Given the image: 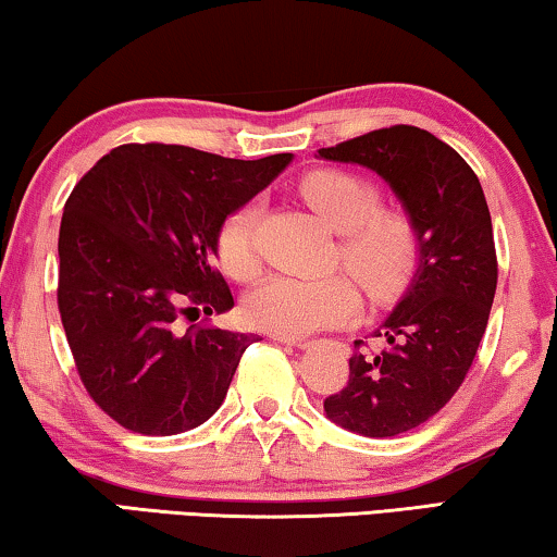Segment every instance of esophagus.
Returning <instances> with one entry per match:
<instances>
[{
    "instance_id": "obj_1",
    "label": "esophagus",
    "mask_w": 557,
    "mask_h": 557,
    "mask_svg": "<svg viewBox=\"0 0 557 557\" xmlns=\"http://www.w3.org/2000/svg\"><path fill=\"white\" fill-rule=\"evenodd\" d=\"M272 341L285 343V346H295V348H308L310 346L308 338H285V335H272Z\"/></svg>"
}]
</instances>
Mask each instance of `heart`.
I'll return each mask as SVG.
<instances>
[{
	"label": "heart",
	"instance_id": "1",
	"mask_svg": "<svg viewBox=\"0 0 557 557\" xmlns=\"http://www.w3.org/2000/svg\"><path fill=\"white\" fill-rule=\"evenodd\" d=\"M300 197L341 234L338 260L375 297L398 293L417 262V230L401 209L381 207L371 178L343 169H318L302 176ZM255 201L242 203L216 234V260L234 280H252L257 257ZM360 308L358 289L346 275L293 277L272 275L245 297L242 312L257 331L300 338L320 327L341 325Z\"/></svg>",
	"mask_w": 557,
	"mask_h": 557
}]
</instances>
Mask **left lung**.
<instances>
[{
  "label": "left lung",
  "mask_w": 557,
  "mask_h": 557,
  "mask_svg": "<svg viewBox=\"0 0 557 557\" xmlns=\"http://www.w3.org/2000/svg\"><path fill=\"white\" fill-rule=\"evenodd\" d=\"M320 159L358 163L391 186L417 230V272L373 331L383 348L356 341L348 386L325 413L354 434L411 432L457 394L472 366L497 289L492 219L469 163L417 125H391L320 148Z\"/></svg>",
  "instance_id": "obj_1"
}]
</instances>
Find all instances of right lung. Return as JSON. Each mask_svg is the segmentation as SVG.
I'll return each mask as SVG.
<instances>
[{
    "mask_svg": "<svg viewBox=\"0 0 557 557\" xmlns=\"http://www.w3.org/2000/svg\"><path fill=\"white\" fill-rule=\"evenodd\" d=\"M293 153L224 159L189 146L125 144L65 201L58 308L92 401L146 436L199 426L222 406L255 335L182 315L234 308L214 268L216 234Z\"/></svg>",
    "mask_w": 557,
    "mask_h": 557,
    "instance_id": "1",
    "label": "right lung"
}]
</instances>
